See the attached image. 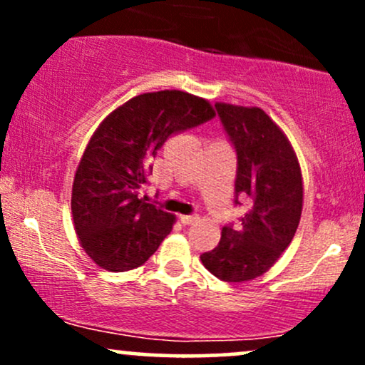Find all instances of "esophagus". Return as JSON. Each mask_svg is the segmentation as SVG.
I'll list each match as a JSON object with an SVG mask.
<instances>
[{
  "label": "esophagus",
  "instance_id": "esophagus-1",
  "mask_svg": "<svg viewBox=\"0 0 365 365\" xmlns=\"http://www.w3.org/2000/svg\"><path fill=\"white\" fill-rule=\"evenodd\" d=\"M180 221H182L183 225H192V223H195V221H197V216L183 215V216H180Z\"/></svg>",
  "mask_w": 365,
  "mask_h": 365
}]
</instances>
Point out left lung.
Listing matches in <instances>:
<instances>
[{"label": "left lung", "mask_w": 365, "mask_h": 365, "mask_svg": "<svg viewBox=\"0 0 365 365\" xmlns=\"http://www.w3.org/2000/svg\"><path fill=\"white\" fill-rule=\"evenodd\" d=\"M238 156L235 194L250 209L237 228L200 255L204 267L228 283L259 278L274 266L295 237L304 206V180L290 140L257 106L215 104Z\"/></svg>", "instance_id": "1"}]
</instances>
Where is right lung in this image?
I'll return each instance as SVG.
<instances>
[{
  "instance_id": "obj_1",
  "label": "right lung",
  "mask_w": 365,
  "mask_h": 365,
  "mask_svg": "<svg viewBox=\"0 0 365 365\" xmlns=\"http://www.w3.org/2000/svg\"><path fill=\"white\" fill-rule=\"evenodd\" d=\"M215 115L207 99L173 89L135 96L99 123L72 185L73 228L99 267L135 269L170 235L175 215L139 197L150 159L171 135Z\"/></svg>"
}]
</instances>
